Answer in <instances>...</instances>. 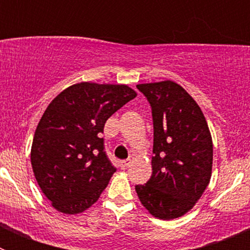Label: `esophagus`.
Segmentation results:
<instances>
[{"instance_id":"obj_1","label":"esophagus","mask_w":250,"mask_h":250,"mask_svg":"<svg viewBox=\"0 0 250 250\" xmlns=\"http://www.w3.org/2000/svg\"><path fill=\"white\" fill-rule=\"evenodd\" d=\"M129 165H130V160H123V161H120V167L121 169H127V167H129Z\"/></svg>"}]
</instances>
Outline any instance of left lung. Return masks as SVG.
I'll return each mask as SVG.
<instances>
[{"label": "left lung", "mask_w": 250, "mask_h": 250, "mask_svg": "<svg viewBox=\"0 0 250 250\" xmlns=\"http://www.w3.org/2000/svg\"><path fill=\"white\" fill-rule=\"evenodd\" d=\"M151 107L152 174L135 185L141 204L159 219L190 210L210 182L213 143L199 105L173 81L136 85Z\"/></svg>", "instance_id": "1"}]
</instances>
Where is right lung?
<instances>
[{
	"label": "right lung",
	"mask_w": 250,
	"mask_h": 250,
	"mask_svg": "<svg viewBox=\"0 0 250 250\" xmlns=\"http://www.w3.org/2000/svg\"><path fill=\"white\" fill-rule=\"evenodd\" d=\"M135 96L126 85L81 83L51 101L35 131L31 164L55 209L77 214L98 202L116 171L101 138L104 126Z\"/></svg>",
	"instance_id": "1"
}]
</instances>
